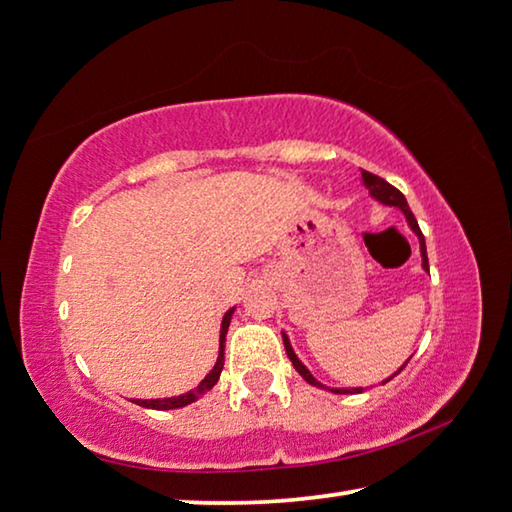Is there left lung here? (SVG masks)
I'll use <instances>...</instances> for the list:
<instances>
[{
  "label": "left lung",
  "instance_id": "obj_1",
  "mask_svg": "<svg viewBox=\"0 0 512 512\" xmlns=\"http://www.w3.org/2000/svg\"><path fill=\"white\" fill-rule=\"evenodd\" d=\"M362 179H364V184H366V188H369V193L375 197V200H380L382 204H389V206H398V209L407 215V222H409V227L414 229V233L418 236V240H420V256H423V267L425 270L429 272V261H427V247H425V236H423V231H420V227H418V222H416V218H414V213H411V209H409V204H407V200H405V195H402L396 186H391L387 179H382V177H378V175H373V173H369V170H362ZM283 344H285V353H288V357L292 360V366L294 369L299 371V375L306 382H310V384H315V387H324V384L321 382H317L315 378H312V373L306 369V366H303L301 362H299V357L294 355V351H292V346H290V339L283 335ZM409 362V360H407ZM407 362L400 366V369L396 371V375L405 369L407 366ZM396 375H391V378H396ZM389 378V380H391ZM389 380H384V382H389ZM335 393H360L362 389H333Z\"/></svg>",
  "mask_w": 512,
  "mask_h": 512
}]
</instances>
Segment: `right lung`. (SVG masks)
Masks as SVG:
<instances>
[{"mask_svg": "<svg viewBox=\"0 0 512 512\" xmlns=\"http://www.w3.org/2000/svg\"><path fill=\"white\" fill-rule=\"evenodd\" d=\"M231 315H233V308L224 315L222 319V326H220V355H218V362H215V366L211 369V373L206 375V378L197 384V387L193 391L184 393V396H177V398H164V400H132L137 402L139 407H148V409H179V407H186L191 405L193 400H197L200 396H204L206 391L215 387V382L220 380V373H222V366H224V337H227V330H229V321H231Z\"/></svg>", "mask_w": 512, "mask_h": 512, "instance_id": "1", "label": "right lung"}]
</instances>
